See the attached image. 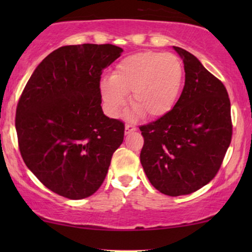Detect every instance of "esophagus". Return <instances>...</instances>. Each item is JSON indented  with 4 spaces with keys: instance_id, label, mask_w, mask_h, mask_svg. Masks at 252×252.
<instances>
[{
    "instance_id": "1",
    "label": "esophagus",
    "mask_w": 252,
    "mask_h": 252,
    "mask_svg": "<svg viewBox=\"0 0 252 252\" xmlns=\"http://www.w3.org/2000/svg\"><path fill=\"white\" fill-rule=\"evenodd\" d=\"M136 130V127L133 126V125H129V124H127L125 126V134H130L133 132H135Z\"/></svg>"
}]
</instances>
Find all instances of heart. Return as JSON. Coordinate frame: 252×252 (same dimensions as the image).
Masks as SVG:
<instances>
[{"mask_svg": "<svg viewBox=\"0 0 252 252\" xmlns=\"http://www.w3.org/2000/svg\"><path fill=\"white\" fill-rule=\"evenodd\" d=\"M184 67L173 54L142 51L119 61L110 77L99 81L105 111L117 116L129 93V104L146 119L167 115L177 102Z\"/></svg>", "mask_w": 252, "mask_h": 252, "instance_id": "b5f03b06", "label": "heart"}]
</instances>
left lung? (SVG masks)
Segmentation results:
<instances>
[{
	"label": "left lung",
	"instance_id": "obj_1",
	"mask_svg": "<svg viewBox=\"0 0 252 252\" xmlns=\"http://www.w3.org/2000/svg\"><path fill=\"white\" fill-rule=\"evenodd\" d=\"M185 65V86L167 115L141 126L140 160L150 184L168 196L191 194L209 184L232 140L225 86L194 55L173 47Z\"/></svg>",
	"mask_w": 252,
	"mask_h": 252
}]
</instances>
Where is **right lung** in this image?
Segmentation results:
<instances>
[{"label":"right lung","instance_id":"right-lung-1","mask_svg":"<svg viewBox=\"0 0 252 252\" xmlns=\"http://www.w3.org/2000/svg\"><path fill=\"white\" fill-rule=\"evenodd\" d=\"M123 53L113 44L64 46L31 75L16 111L26 166L51 191L70 199L94 194L104 181L125 126L103 113L102 71Z\"/></svg>","mask_w":252,"mask_h":252}]
</instances>
